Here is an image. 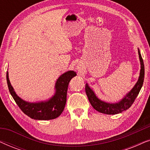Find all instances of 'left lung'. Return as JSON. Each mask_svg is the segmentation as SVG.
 <instances>
[{
  "instance_id": "1",
  "label": "left lung",
  "mask_w": 150,
  "mask_h": 150,
  "mask_svg": "<svg viewBox=\"0 0 150 150\" xmlns=\"http://www.w3.org/2000/svg\"><path fill=\"white\" fill-rule=\"evenodd\" d=\"M139 59L141 61V71H140V76L136 83V85L133 89L129 92L126 95L124 99H122V101L116 104H109L106 102H102L100 100L96 97L93 91L90 89L87 84H86L85 86V92L87 94L88 99L91 106H93L94 109H96L97 111L102 112V113L107 114V115H115L120 113L124 110H126L132 106V104L134 103L135 99L138 96V94L140 91V90L142 87L143 81H144V76H145V67L144 63L141 57L140 51L139 50Z\"/></svg>"
}]
</instances>
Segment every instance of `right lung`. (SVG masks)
<instances>
[{
	"instance_id": "add662e5",
	"label": "right lung",
	"mask_w": 150,
	"mask_h": 150,
	"mask_svg": "<svg viewBox=\"0 0 150 150\" xmlns=\"http://www.w3.org/2000/svg\"><path fill=\"white\" fill-rule=\"evenodd\" d=\"M76 75L75 71H68L61 76L56 83V93L47 102L29 103L16 95L10 83L8 72L7 82L9 92L22 112L30 118L38 120H53L60 115L66 104L67 91L70 80Z\"/></svg>"
}]
</instances>
